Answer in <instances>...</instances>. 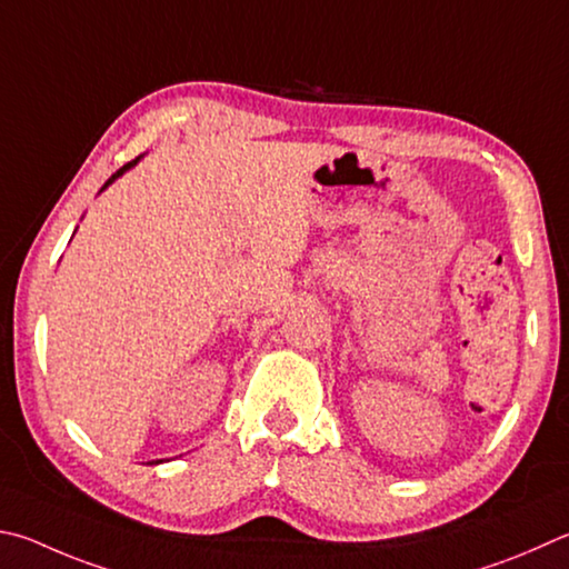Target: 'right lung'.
<instances>
[{
	"label": "right lung",
	"mask_w": 569,
	"mask_h": 569,
	"mask_svg": "<svg viewBox=\"0 0 569 569\" xmlns=\"http://www.w3.org/2000/svg\"><path fill=\"white\" fill-rule=\"evenodd\" d=\"M139 159H141V157H139ZM139 159H133V161H129V163H127V167H121V169H119L117 173H111V179H109V181H107L104 186H101V191H104V189H109V186H111L113 181H117L119 177H123V173H127V171H129L131 167H137V163H139ZM159 462H163V460H151L149 465H159Z\"/></svg>",
	"instance_id": "add662e5"
}]
</instances>
